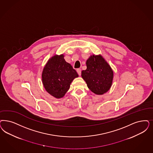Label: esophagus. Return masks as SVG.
Wrapping results in <instances>:
<instances>
[{
    "label": "esophagus",
    "mask_w": 153,
    "mask_h": 153,
    "mask_svg": "<svg viewBox=\"0 0 153 153\" xmlns=\"http://www.w3.org/2000/svg\"><path fill=\"white\" fill-rule=\"evenodd\" d=\"M77 72L78 74L80 76L81 74V69L79 68L77 69Z\"/></svg>",
    "instance_id": "obj_1"
}]
</instances>
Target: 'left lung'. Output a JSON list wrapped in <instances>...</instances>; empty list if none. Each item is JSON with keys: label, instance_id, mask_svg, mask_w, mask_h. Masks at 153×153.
<instances>
[{"label": "left lung", "instance_id": "8db88e82", "mask_svg": "<svg viewBox=\"0 0 153 153\" xmlns=\"http://www.w3.org/2000/svg\"><path fill=\"white\" fill-rule=\"evenodd\" d=\"M86 70L82 71L81 76L88 87L96 94H103L111 88L113 71L100 55L91 56L86 61Z\"/></svg>", "mask_w": 153, "mask_h": 153}]
</instances>
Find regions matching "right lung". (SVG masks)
Masks as SVG:
<instances>
[{"label": "right lung", "instance_id": "add662e5", "mask_svg": "<svg viewBox=\"0 0 153 153\" xmlns=\"http://www.w3.org/2000/svg\"><path fill=\"white\" fill-rule=\"evenodd\" d=\"M79 74L70 64L65 62L63 55L51 58L42 72V82L46 90L56 98L63 97L70 88L73 79Z\"/></svg>", "mask_w": 153, "mask_h": 153}]
</instances>
